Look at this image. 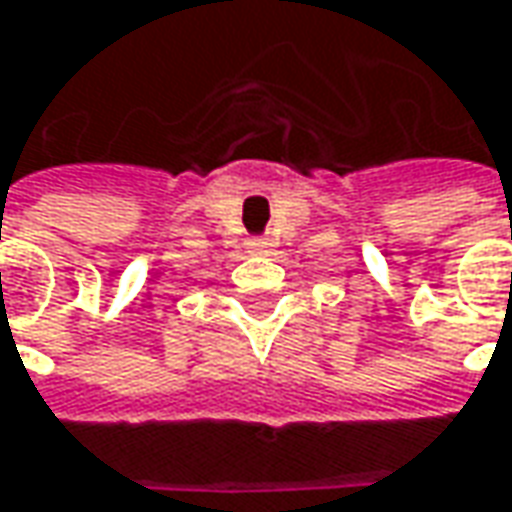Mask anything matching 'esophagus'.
Instances as JSON below:
<instances>
[{
    "label": "esophagus",
    "instance_id": "obj_1",
    "mask_svg": "<svg viewBox=\"0 0 512 512\" xmlns=\"http://www.w3.org/2000/svg\"><path fill=\"white\" fill-rule=\"evenodd\" d=\"M273 248H276V242L267 239V236H253V239H248V253H256V256H264V253H270Z\"/></svg>",
    "mask_w": 512,
    "mask_h": 512
}]
</instances>
